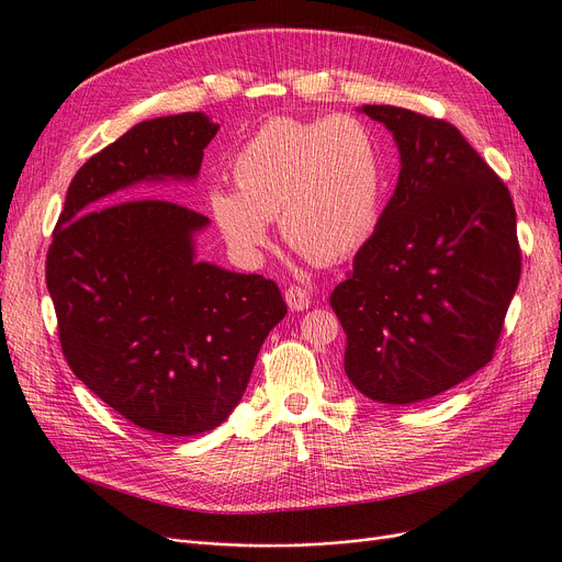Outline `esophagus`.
<instances>
[{
    "instance_id": "esophagus-1",
    "label": "esophagus",
    "mask_w": 562,
    "mask_h": 562,
    "mask_svg": "<svg viewBox=\"0 0 562 562\" xmlns=\"http://www.w3.org/2000/svg\"><path fill=\"white\" fill-rule=\"evenodd\" d=\"M284 301H286V305L292 307V310H307L310 307V292L305 286H296V284H292L284 292Z\"/></svg>"
}]
</instances>
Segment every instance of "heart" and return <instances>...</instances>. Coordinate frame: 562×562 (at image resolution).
<instances>
[{
	"instance_id": "heart-1",
	"label": "heart",
	"mask_w": 562,
	"mask_h": 562,
	"mask_svg": "<svg viewBox=\"0 0 562 562\" xmlns=\"http://www.w3.org/2000/svg\"><path fill=\"white\" fill-rule=\"evenodd\" d=\"M236 190L213 184L207 205L238 255L268 243L270 220L307 259L340 261L372 236L382 213L378 138L351 115L266 120L232 159Z\"/></svg>"
}]
</instances>
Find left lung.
Here are the masks:
<instances>
[{"instance_id": "1", "label": "left lung", "mask_w": 562, "mask_h": 562, "mask_svg": "<svg viewBox=\"0 0 562 562\" xmlns=\"http://www.w3.org/2000/svg\"><path fill=\"white\" fill-rule=\"evenodd\" d=\"M359 111L391 132L401 173L330 307L349 382L370 401L409 405L491 361L521 278L516 211L453 124L398 106Z\"/></svg>"}]
</instances>
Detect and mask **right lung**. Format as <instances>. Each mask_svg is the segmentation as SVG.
<instances>
[{"instance_id": "obj_1", "label": "right lung", "mask_w": 562, "mask_h": 562, "mask_svg": "<svg viewBox=\"0 0 562 562\" xmlns=\"http://www.w3.org/2000/svg\"><path fill=\"white\" fill-rule=\"evenodd\" d=\"M220 124L205 113L138 122L80 166L46 259L61 351L124 419L187 438L240 403L286 305L273 280L196 259L211 220L143 182H192Z\"/></svg>"}]
</instances>
